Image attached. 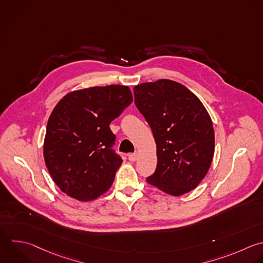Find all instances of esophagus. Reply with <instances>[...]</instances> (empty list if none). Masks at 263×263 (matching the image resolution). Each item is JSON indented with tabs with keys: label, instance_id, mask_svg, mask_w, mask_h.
I'll return each mask as SVG.
<instances>
[{
	"label": "esophagus",
	"instance_id": "esophagus-1",
	"mask_svg": "<svg viewBox=\"0 0 263 263\" xmlns=\"http://www.w3.org/2000/svg\"><path fill=\"white\" fill-rule=\"evenodd\" d=\"M138 157H139L138 153H133V154H129V155H128V160H129V161H132V162H134V161H136V160L138 159Z\"/></svg>",
	"mask_w": 263,
	"mask_h": 263
}]
</instances>
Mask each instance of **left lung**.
<instances>
[{"label": "left lung", "mask_w": 263, "mask_h": 263, "mask_svg": "<svg viewBox=\"0 0 263 263\" xmlns=\"http://www.w3.org/2000/svg\"><path fill=\"white\" fill-rule=\"evenodd\" d=\"M134 93L157 148V166L147 182L175 196L196 188L215 149L212 119L202 103L187 87L167 79L137 85Z\"/></svg>", "instance_id": "left-lung-1"}]
</instances>
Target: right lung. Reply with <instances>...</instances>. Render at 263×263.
Returning <instances> with one entry per match:
<instances>
[{"mask_svg":"<svg viewBox=\"0 0 263 263\" xmlns=\"http://www.w3.org/2000/svg\"><path fill=\"white\" fill-rule=\"evenodd\" d=\"M132 102L124 85L80 89L59 102L47 123L44 159L63 192L88 201L111 187L122 159L113 150L110 123Z\"/></svg>","mask_w":263,"mask_h":263,"instance_id":"1","label":"right lung"}]
</instances>
